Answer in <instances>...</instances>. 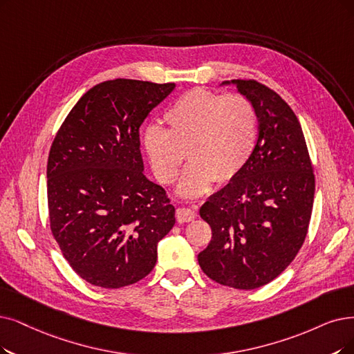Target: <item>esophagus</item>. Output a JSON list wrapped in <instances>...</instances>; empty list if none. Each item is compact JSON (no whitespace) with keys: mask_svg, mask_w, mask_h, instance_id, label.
Here are the masks:
<instances>
[{"mask_svg":"<svg viewBox=\"0 0 354 354\" xmlns=\"http://www.w3.org/2000/svg\"><path fill=\"white\" fill-rule=\"evenodd\" d=\"M196 212L189 209V207H178L176 210V219L178 223H186V222H192L196 219Z\"/></svg>","mask_w":354,"mask_h":354,"instance_id":"esophagus-1","label":"esophagus"}]
</instances>
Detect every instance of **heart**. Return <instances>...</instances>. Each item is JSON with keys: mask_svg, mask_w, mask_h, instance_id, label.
Instances as JSON below:
<instances>
[{"mask_svg": "<svg viewBox=\"0 0 354 354\" xmlns=\"http://www.w3.org/2000/svg\"><path fill=\"white\" fill-rule=\"evenodd\" d=\"M158 126L144 133L151 169L161 185L174 183L186 153L192 164L178 185L186 197L201 196L216 181L226 185L243 171L257 144V113L243 95L193 88L178 97Z\"/></svg>", "mask_w": 354, "mask_h": 354, "instance_id": "obj_1", "label": "heart"}]
</instances>
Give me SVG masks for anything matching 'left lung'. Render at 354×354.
Returning a JSON list of instances; mask_svg holds the SVG:
<instances>
[{
	"instance_id": "obj_1",
	"label": "left lung",
	"mask_w": 354,
	"mask_h": 354,
	"mask_svg": "<svg viewBox=\"0 0 354 354\" xmlns=\"http://www.w3.org/2000/svg\"><path fill=\"white\" fill-rule=\"evenodd\" d=\"M231 82L256 109L257 144L239 176L201 207L212 239L197 260L219 285L250 290L276 279L301 250L315 176L301 123L283 98L256 80Z\"/></svg>"
}]
</instances>
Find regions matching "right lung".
Instances as JSON below:
<instances>
[{
  "label": "right lung",
  "mask_w": 354,
  "mask_h": 354,
  "mask_svg": "<svg viewBox=\"0 0 354 354\" xmlns=\"http://www.w3.org/2000/svg\"><path fill=\"white\" fill-rule=\"evenodd\" d=\"M174 82L97 84L68 113L48 158L53 238L88 283L119 289L148 276L176 223L165 190L144 176L139 128Z\"/></svg>",
  "instance_id": "obj_1"
}]
</instances>
